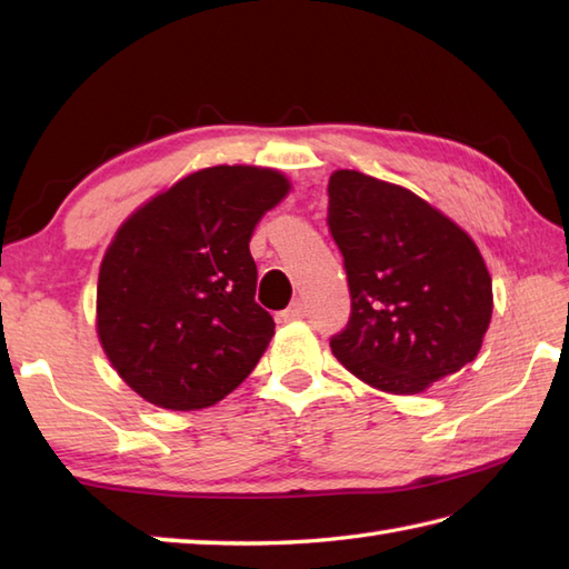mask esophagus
Wrapping results in <instances>:
<instances>
[{
    "instance_id": "obj_1",
    "label": "esophagus",
    "mask_w": 569,
    "mask_h": 569,
    "mask_svg": "<svg viewBox=\"0 0 569 569\" xmlns=\"http://www.w3.org/2000/svg\"><path fill=\"white\" fill-rule=\"evenodd\" d=\"M303 316H306L303 306H300V303H293L291 308H286V310L281 312V320H283V322H293V320H300Z\"/></svg>"
}]
</instances>
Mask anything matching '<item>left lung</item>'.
I'll list each match as a JSON object with an SVG mask.
<instances>
[{"mask_svg":"<svg viewBox=\"0 0 569 569\" xmlns=\"http://www.w3.org/2000/svg\"><path fill=\"white\" fill-rule=\"evenodd\" d=\"M328 196L352 296L332 355L373 389L401 396L475 361L493 296L465 229L416 192L359 171H335Z\"/></svg>","mask_w":569,"mask_h":569,"instance_id":"left-lung-1","label":"left lung"}]
</instances>
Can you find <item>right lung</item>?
<instances>
[{
  "label": "right lung",
  "mask_w": 569,
  "mask_h": 569,
  "mask_svg": "<svg viewBox=\"0 0 569 569\" xmlns=\"http://www.w3.org/2000/svg\"><path fill=\"white\" fill-rule=\"evenodd\" d=\"M291 183L271 168L212 166L178 180L119 227L98 281V335L149 403L198 410L259 365L273 318L249 239Z\"/></svg>",
  "instance_id": "obj_1"
}]
</instances>
